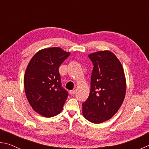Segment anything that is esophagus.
Returning a JSON list of instances; mask_svg holds the SVG:
<instances>
[{"label": "esophagus", "instance_id": "esophagus-1", "mask_svg": "<svg viewBox=\"0 0 149 149\" xmlns=\"http://www.w3.org/2000/svg\"><path fill=\"white\" fill-rule=\"evenodd\" d=\"M75 93V90H72V91H70V95H74Z\"/></svg>", "mask_w": 149, "mask_h": 149}]
</instances>
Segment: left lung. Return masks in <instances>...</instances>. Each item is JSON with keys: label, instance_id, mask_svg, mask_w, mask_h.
Wrapping results in <instances>:
<instances>
[{"label": "left lung", "instance_id": "1", "mask_svg": "<svg viewBox=\"0 0 149 149\" xmlns=\"http://www.w3.org/2000/svg\"><path fill=\"white\" fill-rule=\"evenodd\" d=\"M93 65L91 91L82 104L84 118L94 123L110 120L122 106L126 92V80L122 65L110 50L89 54Z\"/></svg>", "mask_w": 149, "mask_h": 149}]
</instances>
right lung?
Returning <instances> with one entry per match:
<instances>
[{
  "label": "right lung",
  "mask_w": 149,
  "mask_h": 149,
  "mask_svg": "<svg viewBox=\"0 0 149 149\" xmlns=\"http://www.w3.org/2000/svg\"><path fill=\"white\" fill-rule=\"evenodd\" d=\"M60 47L40 50L30 60L25 72V93L29 104L46 118L60 114L68 93L61 86L58 68L70 56Z\"/></svg>",
  "instance_id": "1"
}]
</instances>
